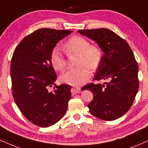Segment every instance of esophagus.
Wrapping results in <instances>:
<instances>
[{
    "label": "esophagus",
    "mask_w": 148,
    "mask_h": 148,
    "mask_svg": "<svg viewBox=\"0 0 148 148\" xmlns=\"http://www.w3.org/2000/svg\"><path fill=\"white\" fill-rule=\"evenodd\" d=\"M73 92L74 93H79L81 92V88L79 87V86H76V87L72 88Z\"/></svg>",
    "instance_id": "obj_1"
}]
</instances>
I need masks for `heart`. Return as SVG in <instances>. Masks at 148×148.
<instances>
[{"label": "heart", "instance_id": "heart-1", "mask_svg": "<svg viewBox=\"0 0 148 148\" xmlns=\"http://www.w3.org/2000/svg\"><path fill=\"white\" fill-rule=\"evenodd\" d=\"M64 49L68 53H79L76 67L68 68L61 75V80L70 85L82 84L88 81L90 76L91 71L97 68L101 62V50L96 46L90 45L89 42L84 37L74 36L65 43ZM51 62L56 70H62L66 65L65 58L58 47L53 49L51 53Z\"/></svg>", "mask_w": 148, "mask_h": 148}]
</instances>
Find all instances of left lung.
I'll return each instance as SVG.
<instances>
[{
    "mask_svg": "<svg viewBox=\"0 0 148 148\" xmlns=\"http://www.w3.org/2000/svg\"><path fill=\"white\" fill-rule=\"evenodd\" d=\"M78 33L95 42L104 53L94 79L107 82L82 88L93 94L88 105L90 113L103 120H116L130 109L138 92V66L134 53L125 40L109 29L81 30Z\"/></svg>",
    "mask_w": 148,
    "mask_h": 148,
    "instance_id": "8db88e82",
    "label": "left lung"
}]
</instances>
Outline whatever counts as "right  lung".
<instances>
[{
    "instance_id": "obj_1",
    "label": "right lung",
    "mask_w": 148,
    "mask_h": 148,
    "mask_svg": "<svg viewBox=\"0 0 148 148\" xmlns=\"http://www.w3.org/2000/svg\"><path fill=\"white\" fill-rule=\"evenodd\" d=\"M72 30L41 28L26 36L15 49L10 75L16 106L34 125L48 127L60 120L71 99V86L55 85L57 79L51 53L58 42Z\"/></svg>"
}]
</instances>
